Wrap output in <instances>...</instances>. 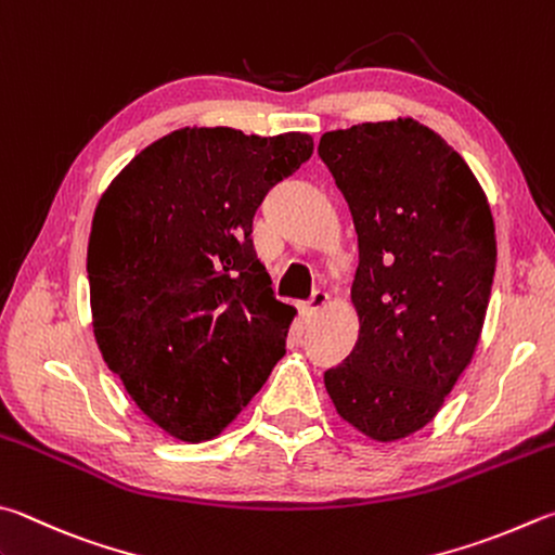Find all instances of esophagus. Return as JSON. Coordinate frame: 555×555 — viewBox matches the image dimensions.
Masks as SVG:
<instances>
[{"instance_id":"esophagus-1","label":"esophagus","mask_w":555,"mask_h":555,"mask_svg":"<svg viewBox=\"0 0 555 555\" xmlns=\"http://www.w3.org/2000/svg\"><path fill=\"white\" fill-rule=\"evenodd\" d=\"M327 304H330V298H327L325 291H315V294H312V298L308 300V306H306L304 310H300V312H304L306 320H310L312 315H318V312H320L322 308H325Z\"/></svg>"}]
</instances>
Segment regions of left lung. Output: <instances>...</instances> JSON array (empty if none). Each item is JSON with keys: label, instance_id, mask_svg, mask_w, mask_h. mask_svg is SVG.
Wrapping results in <instances>:
<instances>
[{"label": "left lung", "instance_id": "1", "mask_svg": "<svg viewBox=\"0 0 555 555\" xmlns=\"http://www.w3.org/2000/svg\"><path fill=\"white\" fill-rule=\"evenodd\" d=\"M318 155L359 243V337L325 388L341 420L388 444L435 420L476 354L495 223L466 159L415 118L330 130Z\"/></svg>", "mask_w": 555, "mask_h": 555}]
</instances>
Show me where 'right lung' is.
Instances as JSON below:
<instances>
[{"label":"right lung","instance_id":"right-lung-1","mask_svg":"<svg viewBox=\"0 0 555 555\" xmlns=\"http://www.w3.org/2000/svg\"><path fill=\"white\" fill-rule=\"evenodd\" d=\"M310 155L308 133L186 126L99 198L87 249L96 345L169 437H218L286 354L296 310L274 298L249 235L267 191Z\"/></svg>","mask_w":555,"mask_h":555}]
</instances>
